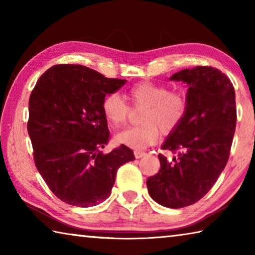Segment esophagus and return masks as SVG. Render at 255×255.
I'll list each match as a JSON object with an SVG mask.
<instances>
[{
  "mask_svg": "<svg viewBox=\"0 0 255 255\" xmlns=\"http://www.w3.org/2000/svg\"><path fill=\"white\" fill-rule=\"evenodd\" d=\"M133 155H135L136 158H140L143 156H146L147 154H146L145 152H140V150H135V152H133Z\"/></svg>",
  "mask_w": 255,
  "mask_h": 255,
  "instance_id": "obj_1",
  "label": "esophagus"
}]
</instances>
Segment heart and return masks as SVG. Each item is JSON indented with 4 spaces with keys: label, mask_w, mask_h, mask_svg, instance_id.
Segmentation results:
<instances>
[{
    "label": "heart",
    "mask_w": 255,
    "mask_h": 255,
    "mask_svg": "<svg viewBox=\"0 0 255 255\" xmlns=\"http://www.w3.org/2000/svg\"><path fill=\"white\" fill-rule=\"evenodd\" d=\"M126 98L133 109H143L141 125L125 129L116 136V140L132 149H145L154 145L164 135L176 130L183 123L188 111V100L183 93L170 91L166 85L149 81L139 82L126 91ZM101 109L111 127L126 124L130 107L118 93H109L103 98Z\"/></svg>",
    "instance_id": "b5f03b06"
}]
</instances>
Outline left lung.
I'll list each match as a JSON object with an SVG mask.
<instances>
[{"label":"left lung","instance_id":"obj_1","mask_svg":"<svg viewBox=\"0 0 255 255\" xmlns=\"http://www.w3.org/2000/svg\"><path fill=\"white\" fill-rule=\"evenodd\" d=\"M189 85L188 111L181 126L162 145L176 156L158 155L161 169L146 181L149 196L167 208L196 204L226 166L236 127L231 80L211 66L187 68L171 76Z\"/></svg>","mask_w":255,"mask_h":255}]
</instances>
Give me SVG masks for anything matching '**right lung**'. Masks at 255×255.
<instances>
[{
	"label": "right lung",
	"mask_w": 255,
	"mask_h": 255,
	"mask_svg": "<svg viewBox=\"0 0 255 255\" xmlns=\"http://www.w3.org/2000/svg\"><path fill=\"white\" fill-rule=\"evenodd\" d=\"M125 83L86 66L60 64L48 68L30 94L27 128L34 164L68 205L86 208L105 201L119 167L135 159L124 144L100 152L109 141L102 100Z\"/></svg>",
	"instance_id": "add662e5"
}]
</instances>
